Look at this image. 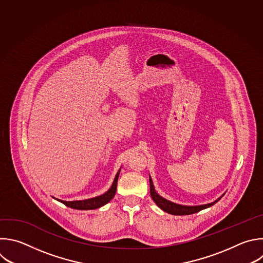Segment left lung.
Returning <instances> with one entry per match:
<instances>
[{
	"instance_id": "1",
	"label": "left lung",
	"mask_w": 263,
	"mask_h": 263,
	"mask_svg": "<svg viewBox=\"0 0 263 263\" xmlns=\"http://www.w3.org/2000/svg\"><path fill=\"white\" fill-rule=\"evenodd\" d=\"M149 192H151V196H152V199L155 201V203L164 212L168 213V214H171V215H178V216H181V215H191V214H195L197 212H200L204 209H208L212 205H214L216 202H218L223 196L224 194L219 197L218 199H216L214 202H211V203H206V204H201V205H183V204H179V203H174L170 200H167L165 199L164 197H162L161 195H159L155 189V186L153 184V181H152V178L149 176Z\"/></svg>"
}]
</instances>
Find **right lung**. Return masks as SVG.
Returning <instances> with one entry per match:
<instances>
[{
  "label": "right lung",
  "instance_id": "obj_1",
  "mask_svg": "<svg viewBox=\"0 0 263 263\" xmlns=\"http://www.w3.org/2000/svg\"><path fill=\"white\" fill-rule=\"evenodd\" d=\"M120 171H121V168L119 169V171L116 174V178L114 180L111 187L108 189V191H106L102 195H99L97 197H93L90 199L74 200V201H65V200L57 199L54 197L53 198L57 199L58 201L64 203L68 208H71L74 210H96V209H99V208L105 205L106 203H108L115 197L116 192H117V185H118V179L120 176Z\"/></svg>",
  "mask_w": 263,
  "mask_h": 263
}]
</instances>
